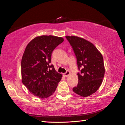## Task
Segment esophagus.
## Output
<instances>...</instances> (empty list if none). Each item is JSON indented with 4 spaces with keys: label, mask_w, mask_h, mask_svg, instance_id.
Returning <instances> with one entry per match:
<instances>
[{
    "label": "esophagus",
    "mask_w": 125,
    "mask_h": 125,
    "mask_svg": "<svg viewBox=\"0 0 125 125\" xmlns=\"http://www.w3.org/2000/svg\"><path fill=\"white\" fill-rule=\"evenodd\" d=\"M69 74H70V72H69V71H67L66 72H65L64 74V75L65 76V77H67L68 76Z\"/></svg>",
    "instance_id": "1"
}]
</instances>
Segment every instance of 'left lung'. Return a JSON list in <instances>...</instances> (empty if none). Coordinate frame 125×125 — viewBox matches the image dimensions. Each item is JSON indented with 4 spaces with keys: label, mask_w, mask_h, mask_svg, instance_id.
Segmentation results:
<instances>
[{
    "label": "left lung",
    "mask_w": 125,
    "mask_h": 125,
    "mask_svg": "<svg viewBox=\"0 0 125 125\" xmlns=\"http://www.w3.org/2000/svg\"><path fill=\"white\" fill-rule=\"evenodd\" d=\"M74 53L78 71V85L73 91L86 97L95 93L102 83L105 68L102 54L91 42L77 36H65Z\"/></svg>",
    "instance_id": "left-lung-1"
}]
</instances>
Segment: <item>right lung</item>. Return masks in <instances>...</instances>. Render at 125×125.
Returning <instances> with one entry per match:
<instances>
[{
	"instance_id": "obj_1",
	"label": "right lung",
	"mask_w": 125,
	"mask_h": 125,
	"mask_svg": "<svg viewBox=\"0 0 125 125\" xmlns=\"http://www.w3.org/2000/svg\"><path fill=\"white\" fill-rule=\"evenodd\" d=\"M64 41L54 36H41L27 45L21 60L22 82L29 92L40 98L54 93L62 75L51 64L52 53Z\"/></svg>"
}]
</instances>
